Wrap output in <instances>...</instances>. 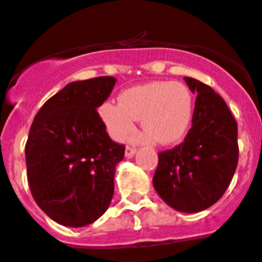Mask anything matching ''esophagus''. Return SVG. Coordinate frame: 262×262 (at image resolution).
<instances>
[{"label":"esophagus","mask_w":262,"mask_h":262,"mask_svg":"<svg viewBox=\"0 0 262 262\" xmlns=\"http://www.w3.org/2000/svg\"><path fill=\"white\" fill-rule=\"evenodd\" d=\"M135 154H136V148L131 147V145H127V147H126V156L127 157H133Z\"/></svg>","instance_id":"34e87169"}]
</instances>
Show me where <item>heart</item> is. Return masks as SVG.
Masks as SVG:
<instances>
[{
  "instance_id": "1",
  "label": "heart",
  "mask_w": 262,
  "mask_h": 262,
  "mask_svg": "<svg viewBox=\"0 0 262 262\" xmlns=\"http://www.w3.org/2000/svg\"><path fill=\"white\" fill-rule=\"evenodd\" d=\"M118 102L99 107V117L108 135L123 140L135 129V120L160 144H172L184 138L193 118L194 101L190 90L181 82L154 81L129 88Z\"/></svg>"
}]
</instances>
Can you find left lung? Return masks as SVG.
Masks as SVG:
<instances>
[{"instance_id": "left-lung-1", "label": "left lung", "mask_w": 262, "mask_h": 262, "mask_svg": "<svg viewBox=\"0 0 262 262\" xmlns=\"http://www.w3.org/2000/svg\"><path fill=\"white\" fill-rule=\"evenodd\" d=\"M184 80L196 94L191 128L181 144L159 154L154 186L177 211L198 212L221 200L235 174L237 123L209 85L191 77Z\"/></svg>"}]
</instances>
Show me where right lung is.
<instances>
[{
	"label": "right lung",
	"mask_w": 262,
	"mask_h": 262,
	"mask_svg": "<svg viewBox=\"0 0 262 262\" xmlns=\"http://www.w3.org/2000/svg\"><path fill=\"white\" fill-rule=\"evenodd\" d=\"M115 81L101 76L71 82L41 106L30 128V190L39 207L62 226H88L110 206L124 145L111 140L97 108Z\"/></svg>",
	"instance_id": "add662e5"
}]
</instances>
